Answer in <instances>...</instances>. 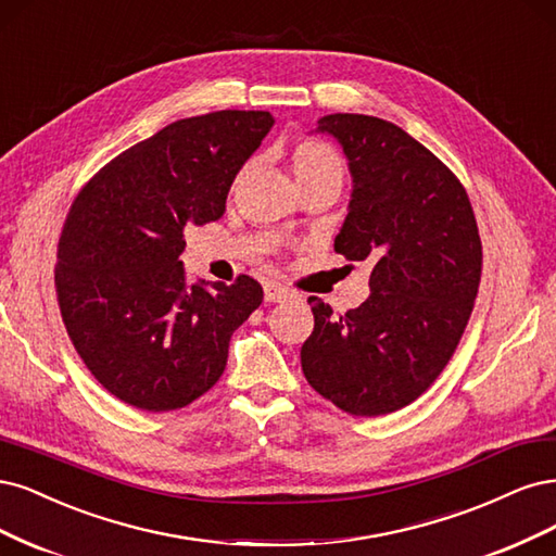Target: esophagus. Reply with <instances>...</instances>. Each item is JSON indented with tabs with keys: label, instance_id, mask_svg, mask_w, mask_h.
<instances>
[{
	"label": "esophagus",
	"instance_id": "esophagus-1",
	"mask_svg": "<svg viewBox=\"0 0 556 556\" xmlns=\"http://www.w3.org/2000/svg\"><path fill=\"white\" fill-rule=\"evenodd\" d=\"M289 298H293V291L286 289V286H281L277 281L265 283V302H283Z\"/></svg>",
	"mask_w": 556,
	"mask_h": 556
}]
</instances>
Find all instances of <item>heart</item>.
<instances>
[{
  "label": "heart",
  "mask_w": 556,
  "mask_h": 556,
  "mask_svg": "<svg viewBox=\"0 0 556 556\" xmlns=\"http://www.w3.org/2000/svg\"><path fill=\"white\" fill-rule=\"evenodd\" d=\"M293 170L300 185L339 177L342 180V164L334 150L320 140H300L293 150Z\"/></svg>",
  "instance_id": "obj_1"
}]
</instances>
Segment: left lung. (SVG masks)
I'll use <instances>...</instances> for the list:
<instances>
[{
  "mask_svg": "<svg viewBox=\"0 0 556 556\" xmlns=\"http://www.w3.org/2000/svg\"><path fill=\"white\" fill-rule=\"evenodd\" d=\"M349 159L353 191L334 252L369 261V298L346 314L309 298L314 332L300 361L309 386L351 416H386L437 381L478 295L482 244L453 170L397 124L318 119Z\"/></svg>",
  "mask_w": 556,
  "mask_h": 556,
  "instance_id": "obj_1",
  "label": "left lung"
}]
</instances>
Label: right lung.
<instances>
[{"instance_id": "add662e5", "label": "right lung", "mask_w": 556, "mask_h": 556, "mask_svg": "<svg viewBox=\"0 0 556 556\" xmlns=\"http://www.w3.org/2000/svg\"><path fill=\"white\" fill-rule=\"evenodd\" d=\"M267 111L177 119L105 164L71 205L55 289L66 332L94 379L140 410L199 400L228 342L263 302L261 283H187L185 228L217 222L232 180L273 129Z\"/></svg>"}]
</instances>
